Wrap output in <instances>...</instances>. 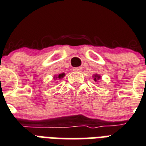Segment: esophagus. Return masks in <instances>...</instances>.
I'll return each mask as SVG.
<instances>
[{"mask_svg": "<svg viewBox=\"0 0 146 146\" xmlns=\"http://www.w3.org/2000/svg\"><path fill=\"white\" fill-rule=\"evenodd\" d=\"M82 67H74L73 69V71H76V72H81L82 71Z\"/></svg>", "mask_w": 146, "mask_h": 146, "instance_id": "esophagus-1", "label": "esophagus"}]
</instances>
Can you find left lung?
Here are the masks:
<instances>
[{
    "mask_svg": "<svg viewBox=\"0 0 146 146\" xmlns=\"http://www.w3.org/2000/svg\"><path fill=\"white\" fill-rule=\"evenodd\" d=\"M93 80H94V81L96 82L98 80H100V79H101V76H100V75H99V74H94V75L93 76Z\"/></svg>",
    "mask_w": 146,
    "mask_h": 146,
    "instance_id": "1",
    "label": "left lung"
}]
</instances>
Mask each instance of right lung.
Returning <instances> with one entry per match:
<instances>
[{
  "mask_svg": "<svg viewBox=\"0 0 146 146\" xmlns=\"http://www.w3.org/2000/svg\"><path fill=\"white\" fill-rule=\"evenodd\" d=\"M65 76V73H60V74H58V75H55L53 76V80H60L62 79L63 77Z\"/></svg>",
  "mask_w": 146,
  "mask_h": 146,
  "instance_id": "1",
  "label": "right lung"
}]
</instances>
